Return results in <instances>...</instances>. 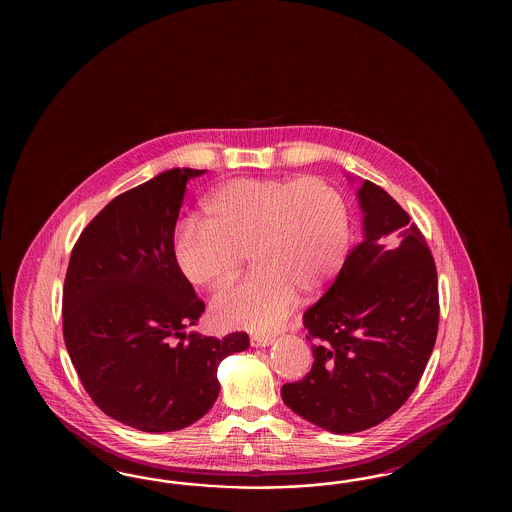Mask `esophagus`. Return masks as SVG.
Here are the masks:
<instances>
[{
  "label": "esophagus",
  "instance_id": "esophagus-1",
  "mask_svg": "<svg viewBox=\"0 0 512 512\" xmlns=\"http://www.w3.org/2000/svg\"><path fill=\"white\" fill-rule=\"evenodd\" d=\"M249 341H251V345L253 347H268V345H272L274 341H276V336L274 334H251L249 336Z\"/></svg>",
  "mask_w": 512,
  "mask_h": 512
}]
</instances>
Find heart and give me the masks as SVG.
Returning a JSON list of instances; mask_svg holds the SVG:
<instances>
[{"label":"heart","mask_w":512,"mask_h":512,"mask_svg":"<svg viewBox=\"0 0 512 512\" xmlns=\"http://www.w3.org/2000/svg\"><path fill=\"white\" fill-rule=\"evenodd\" d=\"M204 219H182L172 257L197 287L223 289L249 259L255 272L214 300L221 325L278 328L298 291L311 296L338 276L351 242V217L340 191L321 178H236L202 204Z\"/></svg>","instance_id":"b5f03b06"}]
</instances>
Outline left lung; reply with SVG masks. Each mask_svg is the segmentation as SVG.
<instances>
[{
  "instance_id": "left-lung-1",
  "label": "left lung",
  "mask_w": 512,
  "mask_h": 512,
  "mask_svg": "<svg viewBox=\"0 0 512 512\" xmlns=\"http://www.w3.org/2000/svg\"><path fill=\"white\" fill-rule=\"evenodd\" d=\"M364 240L304 313L310 373L281 387L296 415L334 434H355L394 415L434 351L439 291L432 251L383 187L358 191Z\"/></svg>"
}]
</instances>
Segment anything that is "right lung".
<instances>
[{
    "mask_svg": "<svg viewBox=\"0 0 512 512\" xmlns=\"http://www.w3.org/2000/svg\"><path fill=\"white\" fill-rule=\"evenodd\" d=\"M172 169L118 195L78 236L63 283V340L78 379L110 419L142 432L182 430L210 411L217 366L246 332H189L204 311L172 257L189 178Z\"/></svg>",
    "mask_w": 512,
    "mask_h": 512,
    "instance_id": "1",
    "label": "right lung"
}]
</instances>
